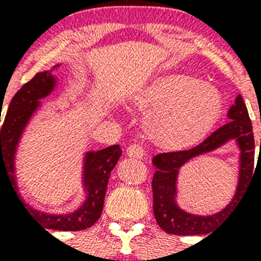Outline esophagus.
<instances>
[{"label":"esophagus","mask_w":261,"mask_h":261,"mask_svg":"<svg viewBox=\"0 0 261 261\" xmlns=\"http://www.w3.org/2000/svg\"><path fill=\"white\" fill-rule=\"evenodd\" d=\"M127 155L131 157V159H143V155H145V149H143L141 145H130V146L127 147Z\"/></svg>","instance_id":"obj_1"}]
</instances>
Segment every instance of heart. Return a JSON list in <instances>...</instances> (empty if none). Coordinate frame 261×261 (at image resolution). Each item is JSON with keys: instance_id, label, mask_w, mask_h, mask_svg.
Here are the masks:
<instances>
[{"instance_id": "obj_1", "label": "heart", "mask_w": 261, "mask_h": 261, "mask_svg": "<svg viewBox=\"0 0 261 261\" xmlns=\"http://www.w3.org/2000/svg\"><path fill=\"white\" fill-rule=\"evenodd\" d=\"M139 110H151L147 133L155 145L178 150L199 142L222 112L217 88L180 73L157 77L135 97Z\"/></svg>"}]
</instances>
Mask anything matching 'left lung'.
<instances>
[{
    "mask_svg": "<svg viewBox=\"0 0 261 261\" xmlns=\"http://www.w3.org/2000/svg\"><path fill=\"white\" fill-rule=\"evenodd\" d=\"M229 122L219 127L208 135L198 146L188 150L169 151L154 155L153 165L155 173L151 180L153 187V211L155 221L164 231L176 236L208 234L214 231L219 225L225 222L240 199H243L244 191L247 190L248 182L253 177L255 165V138L252 131V123L248 115V110L241 94L236 97L234 104L227 112ZM238 141L242 155L240 156V177L239 186L233 200L222 212L217 215L202 217L188 215L175 204V180L178 169L191 158L204 154L222 146L227 140Z\"/></svg>",
    "mask_w": 261,
    "mask_h": 261,
    "instance_id": "obj_1",
    "label": "left lung"
}]
</instances>
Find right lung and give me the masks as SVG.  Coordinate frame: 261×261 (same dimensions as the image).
Returning a JSON list of instances; mask_svg holds the SVG:
<instances>
[{
    "instance_id": "obj_1",
    "label": "right lung",
    "mask_w": 261,
    "mask_h": 261,
    "mask_svg": "<svg viewBox=\"0 0 261 261\" xmlns=\"http://www.w3.org/2000/svg\"><path fill=\"white\" fill-rule=\"evenodd\" d=\"M58 66L59 65H55L54 69ZM55 83L57 81L51 71H42L24 84L21 89L13 96L0 130V173L1 171L5 172L18 202L40 226L62 231L85 230L93 226V223L101 215L111 171L122 154L119 145L106 147L98 151H88L85 154L84 186L88 192L87 200L79 210L69 214L51 215L34 210L20 198L14 177V153L24 127L40 106L39 100L53 92Z\"/></svg>"
}]
</instances>
